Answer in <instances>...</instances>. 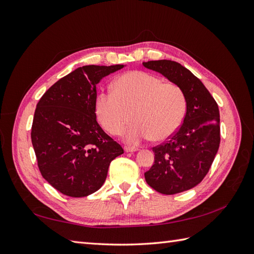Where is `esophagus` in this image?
<instances>
[{
  "label": "esophagus",
  "mask_w": 254,
  "mask_h": 254,
  "mask_svg": "<svg viewBox=\"0 0 254 254\" xmlns=\"http://www.w3.org/2000/svg\"><path fill=\"white\" fill-rule=\"evenodd\" d=\"M124 150H126L127 153H134V152H136L137 148L136 147H131V146H124Z\"/></svg>",
  "instance_id": "34e87169"
}]
</instances>
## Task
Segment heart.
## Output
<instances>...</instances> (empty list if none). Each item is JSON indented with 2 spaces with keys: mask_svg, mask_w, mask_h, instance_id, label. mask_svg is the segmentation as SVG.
<instances>
[{
  "mask_svg": "<svg viewBox=\"0 0 254 254\" xmlns=\"http://www.w3.org/2000/svg\"><path fill=\"white\" fill-rule=\"evenodd\" d=\"M112 93L96 96L95 112L112 135H120L131 122L126 141L138 144L153 138L163 142L179 130L187 112V98L179 85L163 82L143 71L124 73L113 80Z\"/></svg>",
  "mask_w": 254,
  "mask_h": 254,
  "instance_id": "1",
  "label": "heart"
}]
</instances>
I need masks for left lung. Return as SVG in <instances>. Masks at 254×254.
<instances>
[{
	"label": "left lung",
	"mask_w": 254,
	"mask_h": 254,
	"mask_svg": "<svg viewBox=\"0 0 254 254\" xmlns=\"http://www.w3.org/2000/svg\"><path fill=\"white\" fill-rule=\"evenodd\" d=\"M182 88L187 98L185 120L174 135L153 147L155 161L145 172L147 185L159 193L176 194L197 186L212 166L220 143L216 101L195 75L171 60L143 62Z\"/></svg>",
	"instance_id": "left-lung-1"
}]
</instances>
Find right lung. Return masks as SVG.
I'll use <instances>...</instances> for the list:
<instances>
[{"label": "right lung", "mask_w": 254, "mask_h": 254, "mask_svg": "<svg viewBox=\"0 0 254 254\" xmlns=\"http://www.w3.org/2000/svg\"><path fill=\"white\" fill-rule=\"evenodd\" d=\"M126 65H85L59 79L37 104L31 143L42 177L58 191L83 197L99 190L123 148L96 120V85Z\"/></svg>", "instance_id": "add662e5"}]
</instances>
